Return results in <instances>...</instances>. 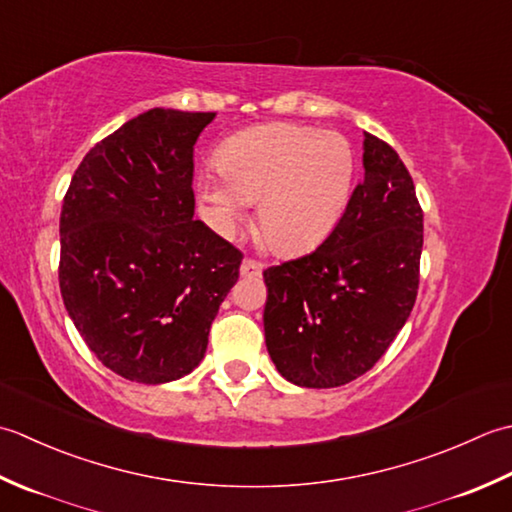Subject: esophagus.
Returning a JSON list of instances; mask_svg holds the SVG:
<instances>
[{"mask_svg": "<svg viewBox=\"0 0 512 512\" xmlns=\"http://www.w3.org/2000/svg\"><path fill=\"white\" fill-rule=\"evenodd\" d=\"M263 274V265L258 263V260L254 258H245L241 263V276H247V278H254V276H260Z\"/></svg>", "mask_w": 512, "mask_h": 512, "instance_id": "obj_1", "label": "esophagus"}]
</instances>
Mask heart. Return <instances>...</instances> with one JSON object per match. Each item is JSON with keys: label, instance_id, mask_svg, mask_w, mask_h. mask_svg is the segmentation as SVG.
Segmentation results:
<instances>
[{"label": "heart", "instance_id": "b5f03b06", "mask_svg": "<svg viewBox=\"0 0 512 512\" xmlns=\"http://www.w3.org/2000/svg\"><path fill=\"white\" fill-rule=\"evenodd\" d=\"M221 176L201 172L198 201L216 232L234 236L258 203V234L278 254H305L325 243L347 212L356 152L338 132L298 123H265L236 132L216 152Z\"/></svg>", "mask_w": 512, "mask_h": 512}]
</instances>
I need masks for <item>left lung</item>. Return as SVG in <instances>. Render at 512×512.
Wrapping results in <instances>:
<instances>
[{
  "label": "left lung",
  "mask_w": 512,
  "mask_h": 512,
  "mask_svg": "<svg viewBox=\"0 0 512 512\" xmlns=\"http://www.w3.org/2000/svg\"><path fill=\"white\" fill-rule=\"evenodd\" d=\"M364 181L316 252L265 269V342L291 384L333 389L367 373L409 320L424 216L398 152L362 141Z\"/></svg>",
  "instance_id": "left-lung-1"
}]
</instances>
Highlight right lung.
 Returning a JSON list of instances; mask_svg holds the SVG:
<instances>
[{"label":"right lung","mask_w":512,"mask_h":512,"mask_svg":"<svg viewBox=\"0 0 512 512\" xmlns=\"http://www.w3.org/2000/svg\"><path fill=\"white\" fill-rule=\"evenodd\" d=\"M216 112L152 108L97 143L61 207L59 287L90 351L165 384L203 360L243 254L194 221V143Z\"/></svg>","instance_id":"add662e5"}]
</instances>
